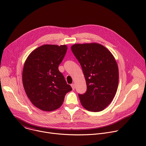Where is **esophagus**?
Masks as SVG:
<instances>
[{
    "label": "esophagus",
    "instance_id": "esophagus-1",
    "mask_svg": "<svg viewBox=\"0 0 146 146\" xmlns=\"http://www.w3.org/2000/svg\"><path fill=\"white\" fill-rule=\"evenodd\" d=\"M71 87H72L73 90H74L75 89V84H71Z\"/></svg>",
    "mask_w": 146,
    "mask_h": 146
}]
</instances>
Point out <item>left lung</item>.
<instances>
[{
  "label": "left lung",
  "instance_id": "1",
  "mask_svg": "<svg viewBox=\"0 0 146 146\" xmlns=\"http://www.w3.org/2000/svg\"><path fill=\"white\" fill-rule=\"evenodd\" d=\"M71 50L86 81L87 91L78 94L82 106L94 112L104 110L114 99L118 88L119 73L115 58L98 43L76 44Z\"/></svg>",
  "mask_w": 146,
  "mask_h": 146
}]
</instances>
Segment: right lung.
<instances>
[{"label":"right lung","mask_w":146,"mask_h":146,"mask_svg":"<svg viewBox=\"0 0 146 146\" xmlns=\"http://www.w3.org/2000/svg\"><path fill=\"white\" fill-rule=\"evenodd\" d=\"M66 45L46 44L33 51L23 72L25 91L33 105L51 111L61 106L65 95L72 90L58 69L67 51Z\"/></svg>","instance_id":"add662e5"}]
</instances>
